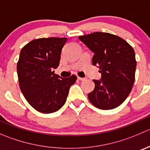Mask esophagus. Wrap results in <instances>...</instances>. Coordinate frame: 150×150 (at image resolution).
Here are the masks:
<instances>
[{"mask_svg":"<svg viewBox=\"0 0 150 150\" xmlns=\"http://www.w3.org/2000/svg\"><path fill=\"white\" fill-rule=\"evenodd\" d=\"M78 79L79 80V81H86V78H81V77H78Z\"/></svg>","mask_w":150,"mask_h":150,"instance_id":"34e87169","label":"esophagus"}]
</instances>
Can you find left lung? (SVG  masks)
<instances>
[{
	"label": "left lung",
	"instance_id": "obj_1",
	"mask_svg": "<svg viewBox=\"0 0 150 150\" xmlns=\"http://www.w3.org/2000/svg\"><path fill=\"white\" fill-rule=\"evenodd\" d=\"M93 53L92 64L99 68V81L93 80V91L88 94L93 105L101 110L120 106L129 95L135 80V52L125 40L115 35L95 32L79 36Z\"/></svg>",
	"mask_w": 150,
	"mask_h": 150
}]
</instances>
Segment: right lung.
Masks as SVG:
<instances>
[{"instance_id":"right-lung-1","label":"right lung","mask_w":150,"mask_h":150,"mask_svg":"<svg viewBox=\"0 0 150 150\" xmlns=\"http://www.w3.org/2000/svg\"><path fill=\"white\" fill-rule=\"evenodd\" d=\"M67 40V38L36 39L20 51L16 67L19 87L28 103L40 112L52 113L62 108L77 80L74 75L64 78L54 73Z\"/></svg>"}]
</instances>
